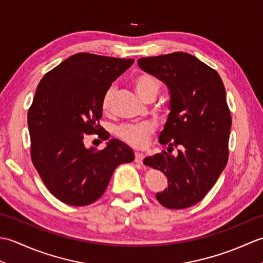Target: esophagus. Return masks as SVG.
<instances>
[{
    "label": "esophagus",
    "mask_w": 263,
    "mask_h": 263,
    "mask_svg": "<svg viewBox=\"0 0 263 263\" xmlns=\"http://www.w3.org/2000/svg\"><path fill=\"white\" fill-rule=\"evenodd\" d=\"M143 160V155L140 153H136V157H135V161L138 164H142Z\"/></svg>",
    "instance_id": "34e87169"
}]
</instances>
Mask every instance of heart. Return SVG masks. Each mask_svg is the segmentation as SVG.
I'll list each match as a JSON object with an SVG mask.
<instances>
[{"label": "heart", "instance_id": "heart-1", "mask_svg": "<svg viewBox=\"0 0 263 263\" xmlns=\"http://www.w3.org/2000/svg\"><path fill=\"white\" fill-rule=\"evenodd\" d=\"M133 87L144 102L154 100L161 89V81L158 77L148 73V72H141L133 78ZM114 96V87H109L105 91L102 99V108L104 111L110 109L111 100ZM154 132V126L150 123H139V124H128L119 128L117 135L123 139L126 143L132 147L142 148L146 146L149 141L150 136Z\"/></svg>", "mask_w": 263, "mask_h": 263}]
</instances>
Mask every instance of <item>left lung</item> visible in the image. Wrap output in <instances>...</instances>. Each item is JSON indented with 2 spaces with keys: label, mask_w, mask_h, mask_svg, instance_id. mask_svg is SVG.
<instances>
[{
  "label": "left lung",
  "mask_w": 263,
  "mask_h": 263,
  "mask_svg": "<svg viewBox=\"0 0 263 263\" xmlns=\"http://www.w3.org/2000/svg\"><path fill=\"white\" fill-rule=\"evenodd\" d=\"M138 65L158 77L171 95V111L159 136L168 147L143 164L168 180L167 189L156 194L159 203L187 208L204 198L227 164L232 117L224 83L217 71L183 52L139 59Z\"/></svg>",
  "instance_id": "1"
}]
</instances>
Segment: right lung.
<instances>
[{
  "instance_id": "1",
  "label": "right lung",
  "mask_w": 263,
  "mask_h": 263,
  "mask_svg": "<svg viewBox=\"0 0 263 263\" xmlns=\"http://www.w3.org/2000/svg\"><path fill=\"white\" fill-rule=\"evenodd\" d=\"M135 62L78 53L43 77L28 111L32 164L55 198L70 205L98 200L119 165L135 159L132 149L110 139L103 151L87 148L84 138L109 133L99 125L105 91Z\"/></svg>"
}]
</instances>
